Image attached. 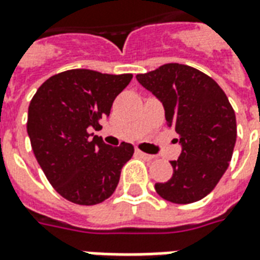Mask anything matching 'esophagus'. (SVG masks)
Instances as JSON below:
<instances>
[{
    "instance_id": "34e87169",
    "label": "esophagus",
    "mask_w": 260,
    "mask_h": 260,
    "mask_svg": "<svg viewBox=\"0 0 260 260\" xmlns=\"http://www.w3.org/2000/svg\"><path fill=\"white\" fill-rule=\"evenodd\" d=\"M136 154H138L139 156H142V158H144L146 161H152V159L155 158V156H154V155H150V154H146V152L140 151V150H136Z\"/></svg>"
}]
</instances>
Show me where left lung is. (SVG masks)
I'll list each match as a JSON object with an SVG mask.
<instances>
[{
    "instance_id": "obj_1",
    "label": "left lung",
    "mask_w": 260,
    "mask_h": 260,
    "mask_svg": "<svg viewBox=\"0 0 260 260\" xmlns=\"http://www.w3.org/2000/svg\"><path fill=\"white\" fill-rule=\"evenodd\" d=\"M165 108L166 125L173 126L183 146L173 174L155 191L165 201L188 205L213 191L226 172L235 148L237 125L226 94L209 75L184 64H165L136 75Z\"/></svg>"
}]
</instances>
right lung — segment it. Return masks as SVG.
<instances>
[{"label": "right lung", "mask_w": 260, "mask_h": 260, "mask_svg": "<svg viewBox=\"0 0 260 260\" xmlns=\"http://www.w3.org/2000/svg\"><path fill=\"white\" fill-rule=\"evenodd\" d=\"M131 80V73L71 69L49 77L31 99V147L49 183L67 201L98 205L116 191L134 146H108L101 136L91 139L88 128H101L99 121L110 114L114 99Z\"/></svg>", "instance_id": "right-lung-1"}]
</instances>
